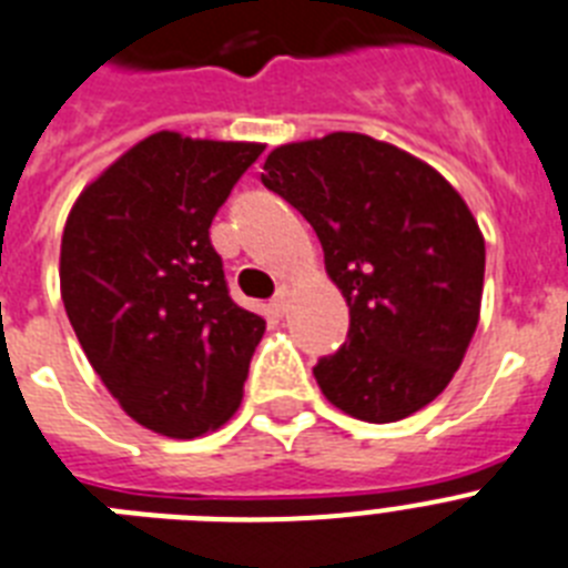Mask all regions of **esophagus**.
<instances>
[{"mask_svg":"<svg viewBox=\"0 0 568 568\" xmlns=\"http://www.w3.org/2000/svg\"><path fill=\"white\" fill-rule=\"evenodd\" d=\"M271 308L277 314H285V308H288V285H280L274 300H271Z\"/></svg>","mask_w":568,"mask_h":568,"instance_id":"1","label":"esophagus"}]
</instances>
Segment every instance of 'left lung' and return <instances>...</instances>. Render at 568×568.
Instances as JSON below:
<instances>
[{"mask_svg": "<svg viewBox=\"0 0 568 568\" xmlns=\"http://www.w3.org/2000/svg\"><path fill=\"white\" fill-rule=\"evenodd\" d=\"M263 171L317 231L348 303V339L317 359V386L366 423L420 412L480 317L486 245L468 205L432 165L366 134L280 145Z\"/></svg>", "mask_w": 568, "mask_h": 568, "instance_id": "1", "label": "left lung"}]
</instances>
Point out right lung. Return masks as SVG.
<instances>
[{
  "label": "right lung",
  "instance_id": "right-lung-1",
  "mask_svg": "<svg viewBox=\"0 0 568 568\" xmlns=\"http://www.w3.org/2000/svg\"><path fill=\"white\" fill-rule=\"evenodd\" d=\"M260 154L160 131L68 216L59 283L79 345L120 406L165 437H200L243 400L265 320L231 300L209 229Z\"/></svg>",
  "mask_w": 568,
  "mask_h": 568
}]
</instances>
